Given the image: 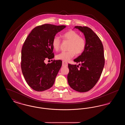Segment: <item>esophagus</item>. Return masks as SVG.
Listing matches in <instances>:
<instances>
[{
	"mask_svg": "<svg viewBox=\"0 0 125 125\" xmlns=\"http://www.w3.org/2000/svg\"><path fill=\"white\" fill-rule=\"evenodd\" d=\"M68 65V63L65 61H62V66H67Z\"/></svg>",
	"mask_w": 125,
	"mask_h": 125,
	"instance_id": "1",
	"label": "esophagus"
}]
</instances>
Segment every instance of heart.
Wrapping results in <instances>:
<instances>
[{
  "instance_id": "obj_1",
  "label": "heart",
  "mask_w": 125,
  "mask_h": 125,
  "mask_svg": "<svg viewBox=\"0 0 125 125\" xmlns=\"http://www.w3.org/2000/svg\"><path fill=\"white\" fill-rule=\"evenodd\" d=\"M63 37L70 42L69 46V51H62L56 56L58 60L68 61L75 55L81 54L84 52L86 46V42L85 39L80 36L79 34L73 30H69L63 35ZM61 40L59 36H55L52 41V45L54 49L58 51L60 47Z\"/></svg>"
}]
</instances>
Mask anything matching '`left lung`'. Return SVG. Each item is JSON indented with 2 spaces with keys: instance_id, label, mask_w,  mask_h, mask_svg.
<instances>
[{
  "instance_id": "8db88e82",
  "label": "left lung",
  "mask_w": 125,
  "mask_h": 125,
  "mask_svg": "<svg viewBox=\"0 0 125 125\" xmlns=\"http://www.w3.org/2000/svg\"><path fill=\"white\" fill-rule=\"evenodd\" d=\"M74 28L83 32L86 46L83 52L74 61L79 65L68 64L69 72L67 81L73 89L85 92L92 89L101 76L105 60L103 45L95 33L87 27L75 26Z\"/></svg>"
}]
</instances>
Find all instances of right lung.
Returning <instances> with one entry per match:
<instances>
[{
  "mask_svg": "<svg viewBox=\"0 0 125 125\" xmlns=\"http://www.w3.org/2000/svg\"><path fill=\"white\" fill-rule=\"evenodd\" d=\"M65 25L45 24L36 27L25 40L21 50V68L28 84L36 91L51 88L61 67L62 61L46 64V59L54 57L52 41Z\"/></svg>",
  "mask_w": 125,
  "mask_h": 125,
  "instance_id": "add662e5",
  "label": "right lung"
}]
</instances>
